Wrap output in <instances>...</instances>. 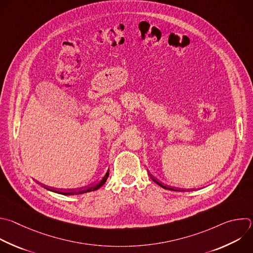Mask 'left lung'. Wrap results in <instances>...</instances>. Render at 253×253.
<instances>
[{"label":"left lung","instance_id":"obj_1","mask_svg":"<svg viewBox=\"0 0 253 253\" xmlns=\"http://www.w3.org/2000/svg\"><path fill=\"white\" fill-rule=\"evenodd\" d=\"M150 176H151V178H152V180L156 183V184H158L160 187H162V188H164V189H167V190H171V191H181V192H183V191H185V190H180V189H174V188H172V187H168V186H166V185H164L163 183H161L160 181H158L156 178H154V177H152V175L150 174Z\"/></svg>","mask_w":253,"mask_h":253}]
</instances>
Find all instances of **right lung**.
Segmentation results:
<instances>
[{
  "mask_svg": "<svg viewBox=\"0 0 253 253\" xmlns=\"http://www.w3.org/2000/svg\"><path fill=\"white\" fill-rule=\"evenodd\" d=\"M109 176V171H107L106 175L103 177V179L96 185H93L92 187L90 188H87V189H77V190H68V191H62V190H58V189H52V188H47V187H44L46 190L48 191H51V192H54V193H57V194H60V195H64V196H71V195H80V194H84V193H88V192H92V191H96L98 190L100 187H102L107 178Z\"/></svg>",
  "mask_w": 253,
  "mask_h": 253,
  "instance_id": "1",
  "label": "right lung"
}]
</instances>
